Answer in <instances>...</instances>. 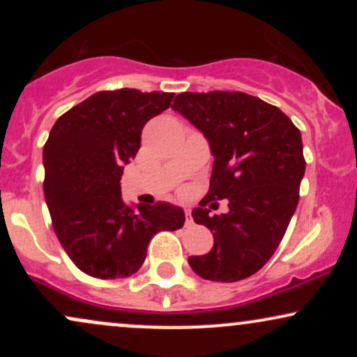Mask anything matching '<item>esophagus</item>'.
<instances>
[{"instance_id":"esophagus-1","label":"esophagus","mask_w":357,"mask_h":357,"mask_svg":"<svg viewBox=\"0 0 357 357\" xmlns=\"http://www.w3.org/2000/svg\"><path fill=\"white\" fill-rule=\"evenodd\" d=\"M184 216H186V225H192V216H191L190 210L184 211Z\"/></svg>"}]
</instances>
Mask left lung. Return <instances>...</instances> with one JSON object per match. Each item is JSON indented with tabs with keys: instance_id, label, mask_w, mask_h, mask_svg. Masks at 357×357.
Returning <instances> with one entry per match:
<instances>
[{
	"instance_id": "obj_1",
	"label": "left lung",
	"mask_w": 357,
	"mask_h": 357,
	"mask_svg": "<svg viewBox=\"0 0 357 357\" xmlns=\"http://www.w3.org/2000/svg\"><path fill=\"white\" fill-rule=\"evenodd\" d=\"M173 109L202 130L215 158L210 191L191 213L215 243L188 258L190 267L206 280H243L270 260L296 213L305 173L301 130L243 92H183ZM216 199H229L228 213L209 215L206 204Z\"/></svg>"
}]
</instances>
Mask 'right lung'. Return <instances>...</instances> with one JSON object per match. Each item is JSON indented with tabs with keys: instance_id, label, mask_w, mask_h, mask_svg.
Returning a JSON list of instances; mask_svg holds the SVG:
<instances>
[{
	"instance_id": "1",
	"label": "right lung",
	"mask_w": 357,
	"mask_h": 357,
	"mask_svg": "<svg viewBox=\"0 0 357 357\" xmlns=\"http://www.w3.org/2000/svg\"><path fill=\"white\" fill-rule=\"evenodd\" d=\"M174 93L97 92L59 117L43 147V192L53 230L90 277L122 278L141 268L155 233L184 225L179 206L124 203L121 176L141 147L142 127Z\"/></svg>"
}]
</instances>
